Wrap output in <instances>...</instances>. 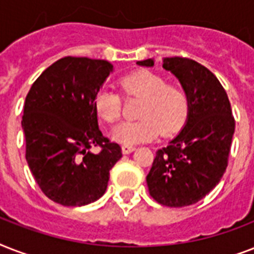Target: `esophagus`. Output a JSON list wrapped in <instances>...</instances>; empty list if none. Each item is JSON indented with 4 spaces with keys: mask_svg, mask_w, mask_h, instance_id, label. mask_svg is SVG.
I'll list each match as a JSON object with an SVG mask.
<instances>
[{
    "mask_svg": "<svg viewBox=\"0 0 254 254\" xmlns=\"http://www.w3.org/2000/svg\"><path fill=\"white\" fill-rule=\"evenodd\" d=\"M135 147L134 146H130V145H124L123 146V153L124 154H129L131 151L134 150Z\"/></svg>",
    "mask_w": 254,
    "mask_h": 254,
    "instance_id": "esophagus-1",
    "label": "esophagus"
}]
</instances>
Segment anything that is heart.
Masks as SVG:
<instances>
[{"instance_id":"1","label":"heart","mask_w":254,"mask_h":254,"mask_svg":"<svg viewBox=\"0 0 254 254\" xmlns=\"http://www.w3.org/2000/svg\"><path fill=\"white\" fill-rule=\"evenodd\" d=\"M119 88L125 99H139L138 120L125 121L113 130V139L125 145L146 142L161 133L170 137L181 130L189 119L190 99L177 83L150 69H138L119 79ZM96 115L108 124L119 121L123 99L117 92L101 89L93 99Z\"/></svg>"}]
</instances>
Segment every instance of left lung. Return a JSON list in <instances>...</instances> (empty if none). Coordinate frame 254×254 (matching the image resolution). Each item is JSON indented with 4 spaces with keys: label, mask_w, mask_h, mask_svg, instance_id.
<instances>
[{
    "label": "left lung",
    "mask_w": 254,
    "mask_h": 254,
    "mask_svg": "<svg viewBox=\"0 0 254 254\" xmlns=\"http://www.w3.org/2000/svg\"><path fill=\"white\" fill-rule=\"evenodd\" d=\"M151 67L153 59L137 62ZM163 68L175 75L190 99L182 131L155 153L147 174L149 193L159 204L185 207L203 199L228 166L235 119L227 92L208 68L189 58H163Z\"/></svg>",
    "instance_id": "1"
}]
</instances>
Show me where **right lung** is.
<instances>
[{
  "instance_id": "1",
  "label": "right lung",
  "mask_w": 254,
  "mask_h": 254,
  "mask_svg": "<svg viewBox=\"0 0 254 254\" xmlns=\"http://www.w3.org/2000/svg\"><path fill=\"white\" fill-rule=\"evenodd\" d=\"M107 61L65 57L34 81L26 96L22 127L26 161L46 196L80 207L105 192L121 146L104 137L93 108L96 93L112 72ZM99 146L93 155L90 147Z\"/></svg>"
}]
</instances>
